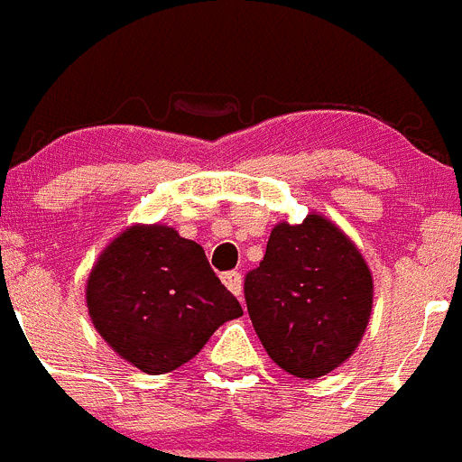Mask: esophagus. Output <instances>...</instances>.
<instances>
[{
	"label": "esophagus",
	"instance_id": "obj_1",
	"mask_svg": "<svg viewBox=\"0 0 462 462\" xmlns=\"http://www.w3.org/2000/svg\"><path fill=\"white\" fill-rule=\"evenodd\" d=\"M223 284H226L227 290H230L235 296H241V290H244V278H241V273H236V271H227V273H223Z\"/></svg>",
	"mask_w": 462,
	"mask_h": 462
}]
</instances>
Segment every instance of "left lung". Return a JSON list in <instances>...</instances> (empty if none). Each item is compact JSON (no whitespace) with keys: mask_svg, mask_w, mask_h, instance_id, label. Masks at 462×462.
I'll use <instances>...</instances> for the list:
<instances>
[{"mask_svg":"<svg viewBox=\"0 0 462 462\" xmlns=\"http://www.w3.org/2000/svg\"><path fill=\"white\" fill-rule=\"evenodd\" d=\"M253 328L271 360L296 378L337 369L360 346L374 278L360 248L323 214L280 221L266 255L245 275Z\"/></svg>","mask_w":462,"mask_h":462,"instance_id":"obj_1","label":"left lung"}]
</instances>
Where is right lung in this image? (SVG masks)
Listing matches in <instances>:
<instances>
[{
	"mask_svg": "<svg viewBox=\"0 0 462 462\" xmlns=\"http://www.w3.org/2000/svg\"><path fill=\"white\" fill-rule=\"evenodd\" d=\"M86 305L100 337L150 376L182 367L244 314L202 245L162 223L129 226L106 244L86 280Z\"/></svg>",
	"mask_w": 462,
	"mask_h": 462,
	"instance_id": "1",
	"label": "right lung"
}]
</instances>
